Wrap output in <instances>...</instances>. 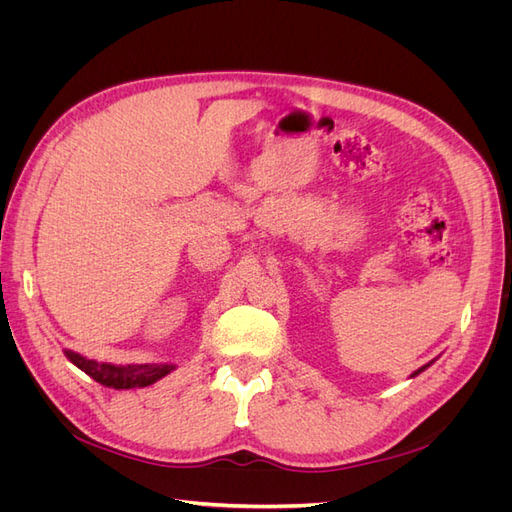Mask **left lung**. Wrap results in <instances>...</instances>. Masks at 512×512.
Wrapping results in <instances>:
<instances>
[{"instance_id": "8db88e82", "label": "left lung", "mask_w": 512, "mask_h": 512, "mask_svg": "<svg viewBox=\"0 0 512 512\" xmlns=\"http://www.w3.org/2000/svg\"><path fill=\"white\" fill-rule=\"evenodd\" d=\"M427 367H429V363H427L425 367H421V369H416V371H414V374H412V378H414V376H418V374H421V371H425Z\"/></svg>"}]
</instances>
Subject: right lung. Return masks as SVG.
I'll return each instance as SVG.
<instances>
[{"label": "right lung", "instance_id": "add662e5", "mask_svg": "<svg viewBox=\"0 0 512 512\" xmlns=\"http://www.w3.org/2000/svg\"><path fill=\"white\" fill-rule=\"evenodd\" d=\"M66 356L70 359V363H74L81 371H85L87 376L94 378L96 382L111 386V389H143V386H149L153 382H158L160 378H164L166 374L175 369V365L168 363H160V365H111V363H98L85 359L83 354L72 352V350H64Z\"/></svg>", "mask_w": 512, "mask_h": 512}]
</instances>
